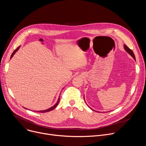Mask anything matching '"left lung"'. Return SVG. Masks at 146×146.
Instances as JSON below:
<instances>
[{"mask_svg": "<svg viewBox=\"0 0 146 146\" xmlns=\"http://www.w3.org/2000/svg\"><path fill=\"white\" fill-rule=\"evenodd\" d=\"M123 48H124V50H125L126 51H127V52H128L135 60H136V58H135V55H134V54H133V51L131 50V49H129L125 44H124L123 45ZM84 100H85V98H84ZM89 107V106H88ZM90 108V107H89ZM91 109H92L91 108H90ZM92 110H94V111H95L94 110H93V109H92Z\"/></svg>", "mask_w": 146, "mask_h": 146, "instance_id": "8db88e82", "label": "left lung"}]
</instances>
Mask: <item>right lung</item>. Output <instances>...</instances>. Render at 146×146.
Here are the masks:
<instances>
[{
    "label": "right lung",
    "instance_id": "obj_1",
    "mask_svg": "<svg viewBox=\"0 0 146 146\" xmlns=\"http://www.w3.org/2000/svg\"><path fill=\"white\" fill-rule=\"evenodd\" d=\"M19 48H20V46H19V47H18V48L13 52V54H12L11 55L10 59H11V58H13V56H14V55L16 53V52L19 50ZM59 100H60V97L59 96V98H58V100H57L56 103L55 104V105H54L53 106H52L51 108H49V109H47V110H40V111H35L38 112V113H46V112H48V111H51V110H52L53 109H54L57 106V105H58V103H59ZM24 108L26 109H27V108Z\"/></svg>",
    "mask_w": 146,
    "mask_h": 146
}]
</instances>
